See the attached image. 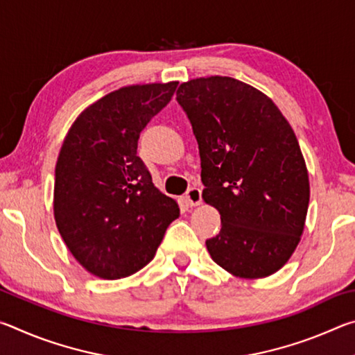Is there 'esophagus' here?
<instances>
[{
	"label": "esophagus",
	"mask_w": 355,
	"mask_h": 355,
	"mask_svg": "<svg viewBox=\"0 0 355 355\" xmlns=\"http://www.w3.org/2000/svg\"><path fill=\"white\" fill-rule=\"evenodd\" d=\"M184 199H186V202L189 203L191 207L200 205V202H202V189L197 188V186H192V188H189L188 191H186Z\"/></svg>",
	"instance_id": "1"
}]
</instances>
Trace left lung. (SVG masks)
I'll use <instances>...</instances> for the list:
<instances>
[{
	"mask_svg": "<svg viewBox=\"0 0 355 355\" xmlns=\"http://www.w3.org/2000/svg\"><path fill=\"white\" fill-rule=\"evenodd\" d=\"M177 101L199 144L202 197L220 214L209 255L236 277L279 271L302 235L310 200L290 123L271 98L228 76L180 84Z\"/></svg>",
	"mask_w": 355,
	"mask_h": 355,
	"instance_id": "left-lung-1",
	"label": "left lung"
}]
</instances>
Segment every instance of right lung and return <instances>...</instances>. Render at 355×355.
<instances>
[{
  "instance_id": "1",
  "label": "right lung",
  "mask_w": 355,
  "mask_h": 355,
  "mask_svg": "<svg viewBox=\"0 0 355 355\" xmlns=\"http://www.w3.org/2000/svg\"><path fill=\"white\" fill-rule=\"evenodd\" d=\"M178 83L122 87L84 110L59 152L55 219L83 268L127 277L153 260L177 202L155 188L137 156L141 131L169 103Z\"/></svg>"
}]
</instances>
